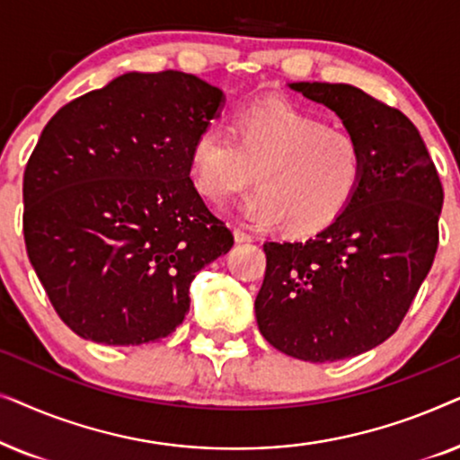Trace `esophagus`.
I'll use <instances>...</instances> for the list:
<instances>
[{
    "mask_svg": "<svg viewBox=\"0 0 460 460\" xmlns=\"http://www.w3.org/2000/svg\"><path fill=\"white\" fill-rule=\"evenodd\" d=\"M234 238L236 243H253V234H249V232H244L241 228H234Z\"/></svg>",
    "mask_w": 460,
    "mask_h": 460,
    "instance_id": "esophagus-1",
    "label": "esophagus"
}]
</instances>
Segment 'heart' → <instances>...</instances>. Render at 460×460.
I'll use <instances>...</instances> for the list:
<instances>
[{
  "mask_svg": "<svg viewBox=\"0 0 460 460\" xmlns=\"http://www.w3.org/2000/svg\"><path fill=\"white\" fill-rule=\"evenodd\" d=\"M192 184L211 205H226L247 188L241 213L260 228L285 224L314 234L351 205L364 180V153L349 131L331 128L299 106L261 102L243 109L232 134L209 123L188 153Z\"/></svg>",
  "mask_w": 460,
  "mask_h": 460,
  "instance_id": "b5f03b06",
  "label": "heart"
}]
</instances>
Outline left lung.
Segmentation results:
<instances>
[{
  "mask_svg": "<svg viewBox=\"0 0 460 460\" xmlns=\"http://www.w3.org/2000/svg\"><path fill=\"white\" fill-rule=\"evenodd\" d=\"M291 90L335 111L364 153L362 186L341 217L304 243H263L260 332L282 354L323 364L398 331L436 257L444 188L404 112L345 84Z\"/></svg>",
  "mask_w": 460,
  "mask_h": 460,
  "instance_id": "8db88e82",
  "label": "left lung"
}]
</instances>
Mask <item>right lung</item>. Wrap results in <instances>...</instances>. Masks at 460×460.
Returning <instances> with one entry per match:
<instances>
[{"mask_svg": "<svg viewBox=\"0 0 460 460\" xmlns=\"http://www.w3.org/2000/svg\"><path fill=\"white\" fill-rule=\"evenodd\" d=\"M222 102L194 75L125 73L43 128L22 180L24 244L79 337L142 345L172 335L194 276L232 249L188 167Z\"/></svg>", "mask_w": 460, "mask_h": 460, "instance_id": "add662e5", "label": "right lung"}]
</instances>
